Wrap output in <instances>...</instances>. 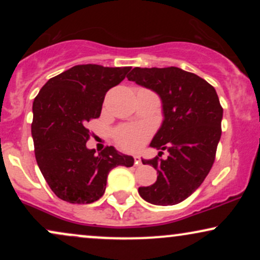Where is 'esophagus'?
<instances>
[{
  "instance_id": "1",
  "label": "esophagus",
  "mask_w": 260,
  "mask_h": 260,
  "mask_svg": "<svg viewBox=\"0 0 260 260\" xmlns=\"http://www.w3.org/2000/svg\"><path fill=\"white\" fill-rule=\"evenodd\" d=\"M134 164H136V165H142V159H140V156H138V155H136V156H134Z\"/></svg>"
}]
</instances>
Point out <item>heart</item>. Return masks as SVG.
Instances as JSON below:
<instances>
[{"mask_svg": "<svg viewBox=\"0 0 260 260\" xmlns=\"http://www.w3.org/2000/svg\"><path fill=\"white\" fill-rule=\"evenodd\" d=\"M149 137V128L144 126H123L116 131V140L126 150H138Z\"/></svg>", "mask_w": 260, "mask_h": 260, "instance_id": "1", "label": "heart"}]
</instances>
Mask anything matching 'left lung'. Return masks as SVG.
Here are the masks:
<instances>
[{
	"mask_svg": "<svg viewBox=\"0 0 260 260\" xmlns=\"http://www.w3.org/2000/svg\"><path fill=\"white\" fill-rule=\"evenodd\" d=\"M127 78L159 95L164 120L150 147L169 151L168 159H142L159 175L139 187V196L154 205L178 204L198 189L215 160L223 112L216 90L178 67H136Z\"/></svg>",
	"mask_w": 260,
	"mask_h": 260,
	"instance_id": "obj_1",
	"label": "left lung"
}]
</instances>
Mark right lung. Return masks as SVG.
<instances>
[{
    "mask_svg": "<svg viewBox=\"0 0 260 260\" xmlns=\"http://www.w3.org/2000/svg\"><path fill=\"white\" fill-rule=\"evenodd\" d=\"M131 67L78 64L49 79L32 104L31 137L39 169L52 192L72 204L103 197L107 175L134 159L113 147L99 155L86 148L88 122L98 118L109 89L120 84Z\"/></svg>",
    "mask_w": 260,
    "mask_h": 260,
    "instance_id": "add662e5",
    "label": "right lung"
}]
</instances>
